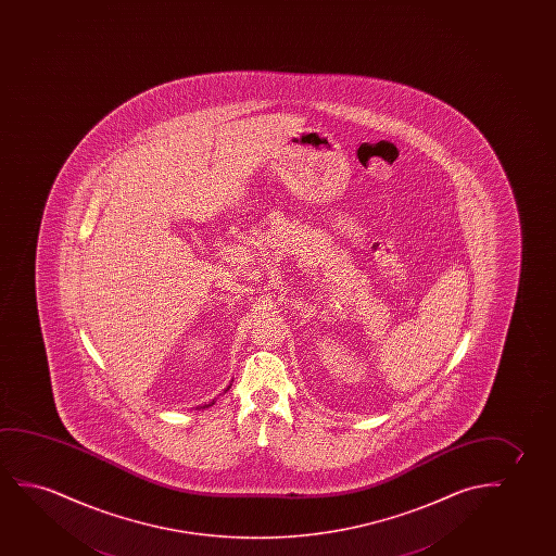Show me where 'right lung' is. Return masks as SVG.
<instances>
[{"mask_svg": "<svg viewBox=\"0 0 556 556\" xmlns=\"http://www.w3.org/2000/svg\"><path fill=\"white\" fill-rule=\"evenodd\" d=\"M229 388H231V383H229L228 388H226V391H228ZM211 404H214V401ZM211 404H208V406H211ZM205 406H206V404H205ZM205 406H203V408H205Z\"/></svg>", "mask_w": 556, "mask_h": 556, "instance_id": "right-lung-1", "label": "right lung"}]
</instances>
